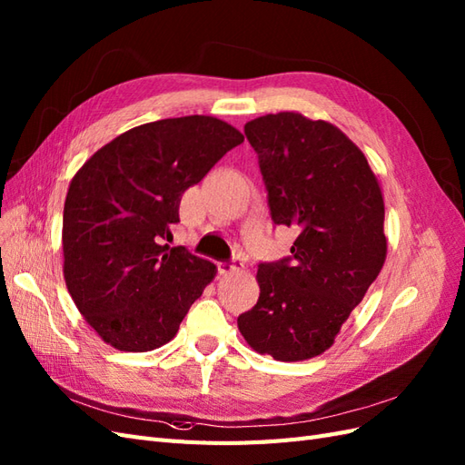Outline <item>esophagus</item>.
<instances>
[{
  "mask_svg": "<svg viewBox=\"0 0 465 465\" xmlns=\"http://www.w3.org/2000/svg\"><path fill=\"white\" fill-rule=\"evenodd\" d=\"M237 264H240V262H237V259H233V261H220L218 262V272L220 274H232V272H235L237 269H240V267H237Z\"/></svg>",
  "mask_w": 465,
  "mask_h": 465,
  "instance_id": "1",
  "label": "esophagus"
}]
</instances>
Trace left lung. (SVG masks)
<instances>
[{
  "label": "left lung",
  "instance_id": "1",
  "mask_svg": "<svg viewBox=\"0 0 465 465\" xmlns=\"http://www.w3.org/2000/svg\"><path fill=\"white\" fill-rule=\"evenodd\" d=\"M276 225L300 230L290 255L261 262L259 300L237 317L251 349L296 362L325 352L376 281L388 242L383 198L364 153L300 113L245 124Z\"/></svg>",
  "mask_w": 465,
  "mask_h": 465
}]
</instances>
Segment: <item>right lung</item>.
Returning <instances> with one entry per match:
<instances>
[{
	"label": "right lung",
	"mask_w": 465,
	"mask_h": 465,
	"mask_svg": "<svg viewBox=\"0 0 465 465\" xmlns=\"http://www.w3.org/2000/svg\"><path fill=\"white\" fill-rule=\"evenodd\" d=\"M243 134L214 116L163 118L93 153L64 204V278L85 322L111 347L148 352L177 335L216 264L169 247L181 196Z\"/></svg>",
	"instance_id": "add662e5"
}]
</instances>
